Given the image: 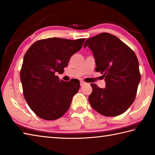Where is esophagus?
Listing matches in <instances>:
<instances>
[{
	"mask_svg": "<svg viewBox=\"0 0 155 155\" xmlns=\"http://www.w3.org/2000/svg\"><path fill=\"white\" fill-rule=\"evenodd\" d=\"M80 84H81V86H83V85H84V84H85V83H84V82L83 81H81Z\"/></svg>",
	"mask_w": 155,
	"mask_h": 155,
	"instance_id": "obj_1",
	"label": "esophagus"
}]
</instances>
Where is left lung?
I'll use <instances>...</instances> for the list:
<instances>
[{"instance_id":"8db88e82","label":"left lung","mask_w":155,"mask_h":155,"mask_svg":"<svg viewBox=\"0 0 155 155\" xmlns=\"http://www.w3.org/2000/svg\"><path fill=\"white\" fill-rule=\"evenodd\" d=\"M95 58L97 72L105 78V88L91 84L93 109L105 116L124 113L134 102L140 81L139 63L134 51L116 36L101 33L84 42Z\"/></svg>"}]
</instances>
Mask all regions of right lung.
Returning a JSON list of instances; mask_svg holds the SVG:
<instances>
[{"instance_id": "1", "label": "right lung", "mask_w": 155, "mask_h": 155, "mask_svg": "<svg viewBox=\"0 0 155 155\" xmlns=\"http://www.w3.org/2000/svg\"><path fill=\"white\" fill-rule=\"evenodd\" d=\"M84 40L40 39L26 51L20 72L23 95L31 110L41 119L54 120L62 117L79 90L78 81L60 80L55 74L64 71Z\"/></svg>"}]
</instances>
